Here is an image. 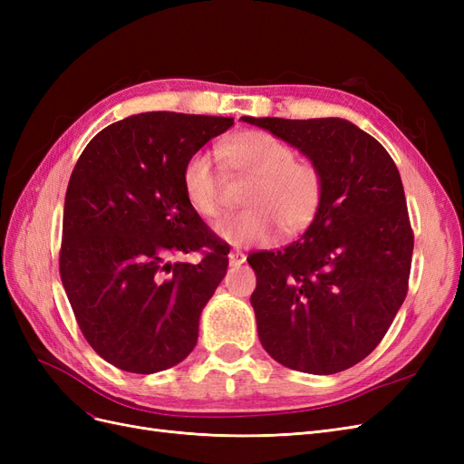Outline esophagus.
<instances>
[{
	"label": "esophagus",
	"instance_id": "1",
	"mask_svg": "<svg viewBox=\"0 0 464 464\" xmlns=\"http://www.w3.org/2000/svg\"><path fill=\"white\" fill-rule=\"evenodd\" d=\"M228 263L230 266H240L242 263H246V254H242V251H230Z\"/></svg>",
	"mask_w": 464,
	"mask_h": 464
}]
</instances>
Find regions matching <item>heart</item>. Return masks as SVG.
<instances>
[{"label": "heart", "instance_id": "heart-1", "mask_svg": "<svg viewBox=\"0 0 464 464\" xmlns=\"http://www.w3.org/2000/svg\"><path fill=\"white\" fill-rule=\"evenodd\" d=\"M218 157L232 172L251 178L242 198L246 208L215 227L220 240L236 247L265 244L280 227L294 234L310 227L317 217L325 178L317 164L296 159L285 141L265 131H242L218 147ZM181 186L195 213L207 220L218 217V176L208 152L191 154L181 170Z\"/></svg>", "mask_w": 464, "mask_h": 464}]
</instances>
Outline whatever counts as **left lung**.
Instances as JSON below:
<instances>
[{
    "label": "left lung",
    "instance_id": "1",
    "mask_svg": "<svg viewBox=\"0 0 464 464\" xmlns=\"http://www.w3.org/2000/svg\"><path fill=\"white\" fill-rule=\"evenodd\" d=\"M325 178L300 242L251 254L259 341L278 363L315 375L353 368L382 343L409 292L414 234L401 174L383 145L341 118H251Z\"/></svg>",
    "mask_w": 464,
    "mask_h": 464
}]
</instances>
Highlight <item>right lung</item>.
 <instances>
[{"mask_svg":"<svg viewBox=\"0 0 464 464\" xmlns=\"http://www.w3.org/2000/svg\"><path fill=\"white\" fill-rule=\"evenodd\" d=\"M234 118L147 111L108 125L65 193L60 275L94 353L131 373L176 366L227 275V246L189 207L181 170ZM203 250L198 266L169 256Z\"/></svg>","mask_w":464,"mask_h":464,"instance_id":"add662e5","label":"right lung"}]
</instances>
